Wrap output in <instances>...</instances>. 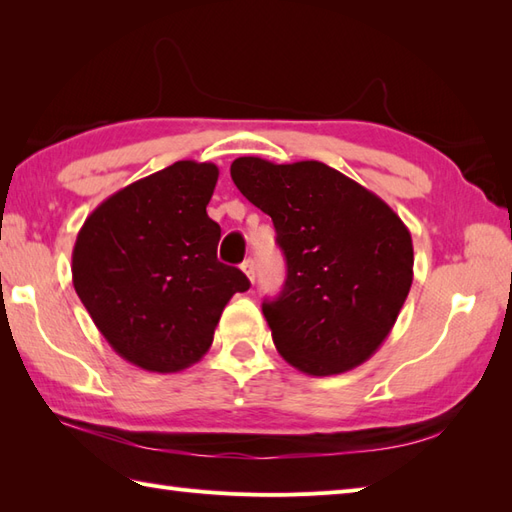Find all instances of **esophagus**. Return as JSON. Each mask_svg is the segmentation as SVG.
<instances>
[{"mask_svg": "<svg viewBox=\"0 0 512 512\" xmlns=\"http://www.w3.org/2000/svg\"><path fill=\"white\" fill-rule=\"evenodd\" d=\"M242 270H244V275L250 281H255V264H253V259H246V262L242 264Z\"/></svg>", "mask_w": 512, "mask_h": 512, "instance_id": "obj_1", "label": "esophagus"}]
</instances>
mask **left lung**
<instances>
[{"mask_svg":"<svg viewBox=\"0 0 512 512\" xmlns=\"http://www.w3.org/2000/svg\"><path fill=\"white\" fill-rule=\"evenodd\" d=\"M231 178L273 217L286 284L264 317L277 352L310 376L343 374L383 341L413 281L409 228L387 202L319 160H233Z\"/></svg>","mask_w":512,"mask_h":512,"instance_id":"left-lung-1","label":"left lung"}]
</instances>
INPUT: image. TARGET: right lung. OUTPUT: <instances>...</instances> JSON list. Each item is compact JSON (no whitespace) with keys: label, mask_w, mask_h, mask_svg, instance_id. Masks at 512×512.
<instances>
[{"label":"right lung","mask_w":512,"mask_h":512,"mask_svg":"<svg viewBox=\"0 0 512 512\" xmlns=\"http://www.w3.org/2000/svg\"><path fill=\"white\" fill-rule=\"evenodd\" d=\"M217 176L213 162H173L110 195L76 235V295L112 350L147 372L198 363L226 303L250 286L217 262L222 231L206 215Z\"/></svg>","instance_id":"right-lung-1"}]
</instances>
